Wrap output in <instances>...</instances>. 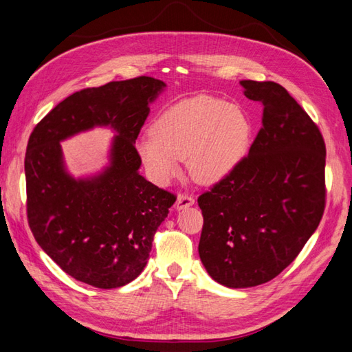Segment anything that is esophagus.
<instances>
[{"mask_svg":"<svg viewBox=\"0 0 352 352\" xmlns=\"http://www.w3.org/2000/svg\"><path fill=\"white\" fill-rule=\"evenodd\" d=\"M194 197L188 196V194H179L177 200H176V209L181 210V209H186L194 205Z\"/></svg>","mask_w":352,"mask_h":352,"instance_id":"34e87169","label":"esophagus"}]
</instances>
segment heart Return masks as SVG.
Here are the masks:
<instances>
[{
    "instance_id": "obj_1",
    "label": "heart",
    "mask_w": 352,
    "mask_h": 352,
    "mask_svg": "<svg viewBox=\"0 0 352 352\" xmlns=\"http://www.w3.org/2000/svg\"><path fill=\"white\" fill-rule=\"evenodd\" d=\"M253 137L252 120L241 107L199 95L168 107L140 140L137 151L153 181L167 184L186 160L191 176L212 185L245 160Z\"/></svg>"
}]
</instances>
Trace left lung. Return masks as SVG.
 <instances>
[{"instance_id":"obj_1","label":"left lung","mask_w":352,"mask_h":352,"mask_svg":"<svg viewBox=\"0 0 352 352\" xmlns=\"http://www.w3.org/2000/svg\"><path fill=\"white\" fill-rule=\"evenodd\" d=\"M241 85L262 104V128L238 168L197 200L203 267L233 289L277 277L314 235L325 208L321 131L280 84Z\"/></svg>"}]
</instances>
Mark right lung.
<instances>
[{
	"mask_svg": "<svg viewBox=\"0 0 352 352\" xmlns=\"http://www.w3.org/2000/svg\"><path fill=\"white\" fill-rule=\"evenodd\" d=\"M166 89L151 76L113 81L66 98L36 124L25 153L27 217L43 252L78 282L99 289L128 285L144 270L156 229L175 194L138 173L135 149L149 104ZM95 126L118 134L111 164L75 179L60 141Z\"/></svg>",
	"mask_w": 352,
	"mask_h": 352,
	"instance_id": "1",
	"label": "right lung"
}]
</instances>
